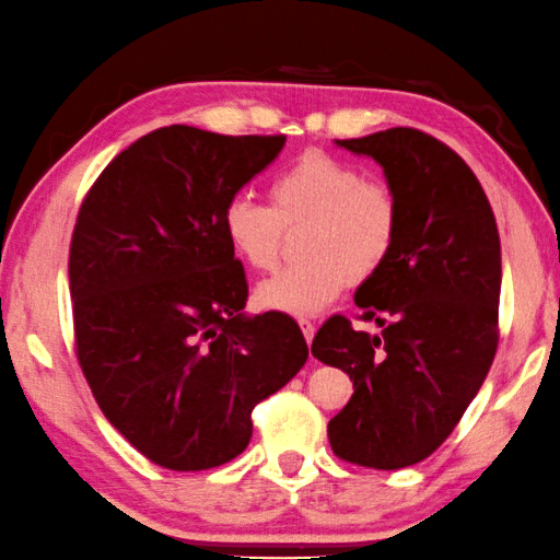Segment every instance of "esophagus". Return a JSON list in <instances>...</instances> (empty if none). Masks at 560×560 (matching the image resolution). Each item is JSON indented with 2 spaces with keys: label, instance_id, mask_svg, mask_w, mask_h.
Here are the masks:
<instances>
[{
  "label": "esophagus",
  "instance_id": "obj_1",
  "mask_svg": "<svg viewBox=\"0 0 560 560\" xmlns=\"http://www.w3.org/2000/svg\"><path fill=\"white\" fill-rule=\"evenodd\" d=\"M300 327H302V335H305L307 345L313 342V337H315V325L310 323V319H300Z\"/></svg>",
  "mask_w": 560,
  "mask_h": 560
}]
</instances>
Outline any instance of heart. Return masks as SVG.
Wrapping results in <instances>:
<instances>
[{
    "label": "heart",
    "mask_w": 560,
    "mask_h": 560,
    "mask_svg": "<svg viewBox=\"0 0 560 560\" xmlns=\"http://www.w3.org/2000/svg\"><path fill=\"white\" fill-rule=\"evenodd\" d=\"M220 228L231 250L253 270H272L285 231L307 228L305 260L280 270L255 290L265 310L307 317L323 313L352 282H366L389 262L401 231L397 190L364 176L354 163L325 151L302 153L270 183V206L235 194Z\"/></svg>",
    "instance_id": "b5f03b06"
}]
</instances>
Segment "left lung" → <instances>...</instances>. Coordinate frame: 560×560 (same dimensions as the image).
I'll list each match as a JSON object with an SVG mask.
<instances>
[{
	"label": "left lung",
	"instance_id": "8db88e82",
	"mask_svg": "<svg viewBox=\"0 0 560 560\" xmlns=\"http://www.w3.org/2000/svg\"><path fill=\"white\" fill-rule=\"evenodd\" d=\"M337 145L384 168L401 231L389 262L354 292L382 335L335 315L313 340L317 360L354 387L327 436L340 459L394 471L434 454L487 380L499 347L497 218L474 171L434 136L397 126Z\"/></svg>",
	"mask_w": 560,
	"mask_h": 560
}]
</instances>
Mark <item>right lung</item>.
Returning <instances> with one entry per match:
<instances>
[{"mask_svg":"<svg viewBox=\"0 0 560 560\" xmlns=\"http://www.w3.org/2000/svg\"><path fill=\"white\" fill-rule=\"evenodd\" d=\"M285 136L163 126L101 171L79 208L69 290L81 372L104 417L163 469L243 454L258 401L295 377L307 342L288 315H243L247 280L225 200Z\"/></svg>","mask_w":560,"mask_h":560,"instance_id":"add662e5","label":"right lung"}]
</instances>
